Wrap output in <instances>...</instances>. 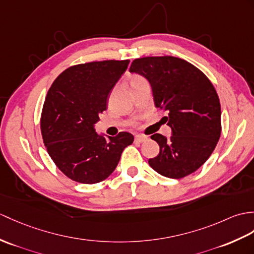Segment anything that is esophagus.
<instances>
[{
	"instance_id": "34e87169",
	"label": "esophagus",
	"mask_w": 254,
	"mask_h": 254,
	"mask_svg": "<svg viewBox=\"0 0 254 254\" xmlns=\"http://www.w3.org/2000/svg\"><path fill=\"white\" fill-rule=\"evenodd\" d=\"M135 141L136 143H144L145 140H147V137L146 136H143V135H135Z\"/></svg>"
}]
</instances>
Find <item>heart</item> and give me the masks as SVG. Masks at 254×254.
Masks as SVG:
<instances>
[{"mask_svg": "<svg viewBox=\"0 0 254 254\" xmlns=\"http://www.w3.org/2000/svg\"><path fill=\"white\" fill-rule=\"evenodd\" d=\"M139 80H143V78H141L140 75H133L132 78L129 79V84L135 83V82H137V81H139Z\"/></svg>", "mask_w": 254, "mask_h": 254, "instance_id": "heart-1", "label": "heart"}]
</instances>
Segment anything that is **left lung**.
<instances>
[{
  "label": "left lung",
  "mask_w": 254,
  "mask_h": 254,
  "mask_svg": "<svg viewBox=\"0 0 254 254\" xmlns=\"http://www.w3.org/2000/svg\"><path fill=\"white\" fill-rule=\"evenodd\" d=\"M129 72L149 81L157 108L168 111L172 136L151 135L160 152L148 160L170 179L193 173L208 160L221 136V105L214 86L201 70L173 56L134 60Z\"/></svg>",
  "instance_id": "1"
}]
</instances>
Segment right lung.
<instances>
[{
	"label": "right lung",
	"instance_id": "obj_1",
	"mask_svg": "<svg viewBox=\"0 0 254 254\" xmlns=\"http://www.w3.org/2000/svg\"><path fill=\"white\" fill-rule=\"evenodd\" d=\"M128 63L75 64L58 75L47 92L41 133L52 160L72 181L96 184L106 180L119 163L123 149L133 143L131 133L106 138L94 128Z\"/></svg>",
	"mask_w": 254,
	"mask_h": 254
}]
</instances>
